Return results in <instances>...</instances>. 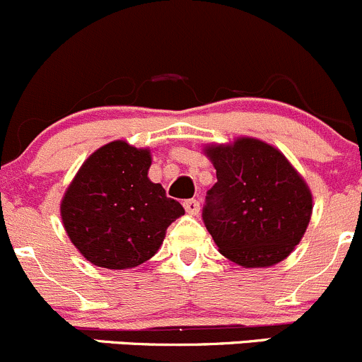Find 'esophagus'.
Instances as JSON below:
<instances>
[{
	"label": "esophagus",
	"instance_id": "esophagus-1",
	"mask_svg": "<svg viewBox=\"0 0 362 362\" xmlns=\"http://www.w3.org/2000/svg\"><path fill=\"white\" fill-rule=\"evenodd\" d=\"M184 208L187 214L198 215L199 214V202L198 199H187V202L184 203Z\"/></svg>",
	"mask_w": 362,
	"mask_h": 362
}]
</instances>
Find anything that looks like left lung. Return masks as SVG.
<instances>
[{
  "label": "left lung",
  "instance_id": "1",
  "mask_svg": "<svg viewBox=\"0 0 362 362\" xmlns=\"http://www.w3.org/2000/svg\"><path fill=\"white\" fill-rule=\"evenodd\" d=\"M217 171L203 221L224 257L243 268L279 264L301 242L313 198L276 147L250 136L203 148Z\"/></svg>",
  "mask_w": 362,
  "mask_h": 362
}]
</instances>
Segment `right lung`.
Returning <instances> with one entry per match:
<instances>
[{
	"mask_svg": "<svg viewBox=\"0 0 362 362\" xmlns=\"http://www.w3.org/2000/svg\"><path fill=\"white\" fill-rule=\"evenodd\" d=\"M152 154L124 140L89 156L61 199L64 231L98 268L129 269L148 261L184 206L148 178Z\"/></svg>",
	"mask_w": 362,
	"mask_h": 362,
	"instance_id": "add662e5",
	"label": "right lung"
}]
</instances>
